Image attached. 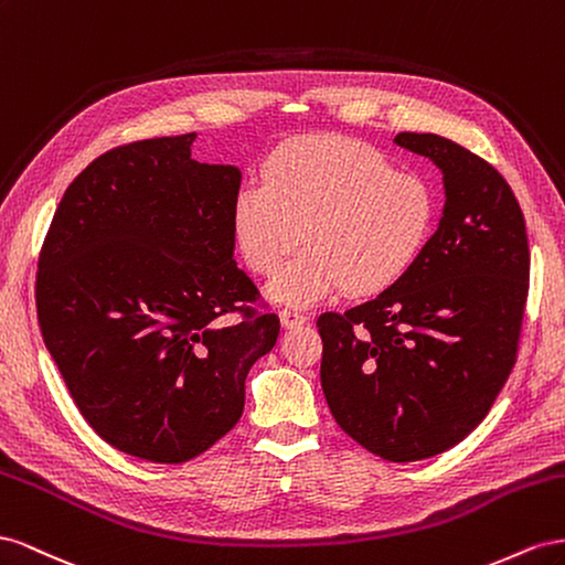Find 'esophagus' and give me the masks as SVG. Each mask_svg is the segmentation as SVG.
I'll list each match as a JSON object with an SVG mask.
<instances>
[{
  "label": "esophagus",
  "mask_w": 565,
  "mask_h": 565,
  "mask_svg": "<svg viewBox=\"0 0 565 565\" xmlns=\"http://www.w3.org/2000/svg\"><path fill=\"white\" fill-rule=\"evenodd\" d=\"M279 317H281V324H284L286 329H300V327L305 324V321L310 319L305 312L291 310V308H284V310L279 312Z\"/></svg>",
  "instance_id": "34e87169"
}]
</instances>
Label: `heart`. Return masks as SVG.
I'll list each match as a JSON object with an SVG mask.
<instances>
[{
	"mask_svg": "<svg viewBox=\"0 0 565 565\" xmlns=\"http://www.w3.org/2000/svg\"><path fill=\"white\" fill-rule=\"evenodd\" d=\"M438 215L428 180L397 172L372 143L302 137L274 153L263 182L238 189L232 224L241 255L279 302L312 305L343 286L372 296L397 284L424 253Z\"/></svg>",
	"mask_w": 565,
	"mask_h": 565,
	"instance_id": "b5f03b06",
	"label": "heart"
}]
</instances>
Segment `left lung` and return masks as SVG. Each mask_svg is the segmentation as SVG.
Returning a JSON list of instances; mask_svg holds the SVG:
<instances>
[{
  "label": "left lung",
  "mask_w": 565,
  "mask_h": 565,
  "mask_svg": "<svg viewBox=\"0 0 565 565\" xmlns=\"http://www.w3.org/2000/svg\"><path fill=\"white\" fill-rule=\"evenodd\" d=\"M393 141L440 168L438 230L397 284L317 327L335 424L402 463L455 447L490 412L519 350L530 250L521 205L488 160L438 135Z\"/></svg>",
  "instance_id": "obj_1"
}]
</instances>
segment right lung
Listing matches in <instances>:
<instances>
[{"mask_svg":"<svg viewBox=\"0 0 565 565\" xmlns=\"http://www.w3.org/2000/svg\"><path fill=\"white\" fill-rule=\"evenodd\" d=\"M193 139L92 160L38 263L42 338L79 414L108 445L156 463L199 457L236 426L250 366L279 335L234 263L241 170L193 160Z\"/></svg>","mask_w":565,"mask_h":565,"instance_id":"right-lung-1","label":"right lung"}]
</instances>
